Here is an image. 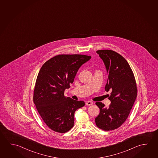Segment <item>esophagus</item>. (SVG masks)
Instances as JSON below:
<instances>
[{"instance_id": "esophagus-1", "label": "esophagus", "mask_w": 158, "mask_h": 158, "mask_svg": "<svg viewBox=\"0 0 158 158\" xmlns=\"http://www.w3.org/2000/svg\"><path fill=\"white\" fill-rule=\"evenodd\" d=\"M85 104L87 106H91L93 104V102L90 101H86Z\"/></svg>"}]
</instances>
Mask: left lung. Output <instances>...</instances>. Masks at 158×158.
<instances>
[{
	"mask_svg": "<svg viewBox=\"0 0 158 158\" xmlns=\"http://www.w3.org/2000/svg\"><path fill=\"white\" fill-rule=\"evenodd\" d=\"M96 53L104 61L108 73L105 91L112 92L109 98L111 104L108 108L102 102H96L100 109L96 124L104 131H112L120 127L129 116L137 97V84L131 68L121 55L110 49Z\"/></svg>",
	"mask_w": 158,
	"mask_h": 158,
	"instance_id": "left-lung-1",
	"label": "left lung"
}]
</instances>
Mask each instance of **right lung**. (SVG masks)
Segmentation results:
<instances>
[{"instance_id":"add662e5","label":"right lung","mask_w":158,"mask_h":158,"mask_svg":"<svg viewBox=\"0 0 158 158\" xmlns=\"http://www.w3.org/2000/svg\"><path fill=\"white\" fill-rule=\"evenodd\" d=\"M91 57L83 54H59L42 65L37 77L34 102L49 128L64 133L74 126L75 111L85 105L83 101L64 96L81 65Z\"/></svg>"}]
</instances>
